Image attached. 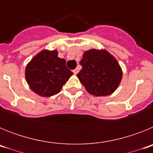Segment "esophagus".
<instances>
[{
	"label": "esophagus",
	"instance_id": "1",
	"mask_svg": "<svg viewBox=\"0 0 153 153\" xmlns=\"http://www.w3.org/2000/svg\"><path fill=\"white\" fill-rule=\"evenodd\" d=\"M73 72H74V74H77V73L79 72V69H78V67H77V68H76L75 70H74V71H73Z\"/></svg>",
	"mask_w": 153,
	"mask_h": 153
}]
</instances>
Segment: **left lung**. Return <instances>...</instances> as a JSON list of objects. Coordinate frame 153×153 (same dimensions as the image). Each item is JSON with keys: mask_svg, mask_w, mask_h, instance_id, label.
I'll use <instances>...</instances> for the list:
<instances>
[{"mask_svg": "<svg viewBox=\"0 0 153 153\" xmlns=\"http://www.w3.org/2000/svg\"><path fill=\"white\" fill-rule=\"evenodd\" d=\"M79 63L82 70L76 76L89 93L106 97L118 88L122 80V69L117 59L106 50L85 51Z\"/></svg>", "mask_w": 153, "mask_h": 153, "instance_id": "1", "label": "left lung"}]
</instances>
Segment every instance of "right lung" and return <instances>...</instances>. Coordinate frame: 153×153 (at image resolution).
I'll list each match as a JSON object with an SVG mask.
<instances>
[{"mask_svg": "<svg viewBox=\"0 0 153 153\" xmlns=\"http://www.w3.org/2000/svg\"><path fill=\"white\" fill-rule=\"evenodd\" d=\"M73 74L66 66V60L58 57L56 50L40 51L25 69V77L30 88L44 97L59 93Z\"/></svg>", "mask_w": 153, "mask_h": 153, "instance_id": "1", "label": "right lung"}]
</instances>
